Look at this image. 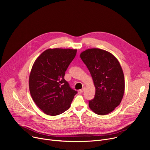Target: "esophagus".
<instances>
[{
    "label": "esophagus",
    "instance_id": "esophagus-1",
    "mask_svg": "<svg viewBox=\"0 0 150 150\" xmlns=\"http://www.w3.org/2000/svg\"><path fill=\"white\" fill-rule=\"evenodd\" d=\"M84 90H85V88H82V89H81V90H79V92H80V93H83V91H84Z\"/></svg>",
    "mask_w": 150,
    "mask_h": 150
}]
</instances>
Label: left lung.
Returning a JSON list of instances; mask_svg holds the SVG:
<instances>
[{"mask_svg": "<svg viewBox=\"0 0 150 150\" xmlns=\"http://www.w3.org/2000/svg\"><path fill=\"white\" fill-rule=\"evenodd\" d=\"M80 57L87 67L96 88L89 108L95 113L105 115L121 103L125 92V78L117 58L111 53L98 48L83 51Z\"/></svg>", "mask_w": 150, "mask_h": 150, "instance_id": "1", "label": "left lung"}]
</instances>
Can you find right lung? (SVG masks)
Instances as JSON below:
<instances>
[{
	"mask_svg": "<svg viewBox=\"0 0 150 150\" xmlns=\"http://www.w3.org/2000/svg\"><path fill=\"white\" fill-rule=\"evenodd\" d=\"M76 49L54 48L42 52L35 60L29 76L31 97L45 114L60 115L69 109L77 92L64 79Z\"/></svg>",
	"mask_w": 150,
	"mask_h": 150,
	"instance_id": "right-lung-1",
	"label": "right lung"
}]
</instances>
